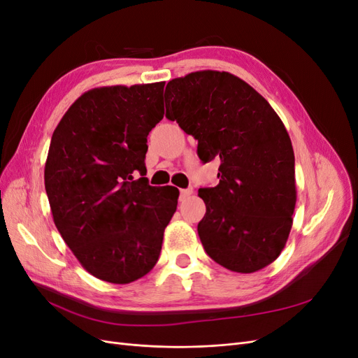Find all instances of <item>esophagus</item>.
Returning a JSON list of instances; mask_svg holds the SVG:
<instances>
[{"instance_id": "34e87169", "label": "esophagus", "mask_w": 358, "mask_h": 358, "mask_svg": "<svg viewBox=\"0 0 358 358\" xmlns=\"http://www.w3.org/2000/svg\"><path fill=\"white\" fill-rule=\"evenodd\" d=\"M194 191H192V188H187V189H180V196H179V199H180V201H183V200H187L191 194H192Z\"/></svg>"}]
</instances>
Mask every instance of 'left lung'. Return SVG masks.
<instances>
[{"mask_svg": "<svg viewBox=\"0 0 358 358\" xmlns=\"http://www.w3.org/2000/svg\"><path fill=\"white\" fill-rule=\"evenodd\" d=\"M164 96L166 117L199 140L200 159L221 161L218 185L199 189L204 251L237 273L273 263L288 241L297 200L294 150L280 117L251 85L227 71L173 79Z\"/></svg>", "mask_w": 358, "mask_h": 358, "instance_id": "1", "label": "left lung"}]
</instances>
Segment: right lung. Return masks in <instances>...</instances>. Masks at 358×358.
Returning <instances> with one entry per match:
<instances>
[{
	"instance_id": "right-lung-1",
	"label": "right lung",
	"mask_w": 358,
	"mask_h": 358,
	"mask_svg": "<svg viewBox=\"0 0 358 358\" xmlns=\"http://www.w3.org/2000/svg\"><path fill=\"white\" fill-rule=\"evenodd\" d=\"M164 85L90 90L52 134L45 187L53 222L86 272L106 282H134L154 268L178 208V188L143 178Z\"/></svg>"
}]
</instances>
